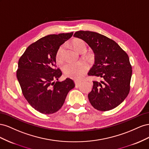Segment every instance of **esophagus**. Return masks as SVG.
Masks as SVG:
<instances>
[{
	"instance_id": "34e87169",
	"label": "esophagus",
	"mask_w": 149,
	"mask_h": 149,
	"mask_svg": "<svg viewBox=\"0 0 149 149\" xmlns=\"http://www.w3.org/2000/svg\"><path fill=\"white\" fill-rule=\"evenodd\" d=\"M74 82H75V86L77 87V86H79V84H80V83H81V81H79V80H75Z\"/></svg>"
}]
</instances>
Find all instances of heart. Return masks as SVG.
Here are the masks:
<instances>
[{
    "instance_id": "heart-1",
    "label": "heart",
    "mask_w": 149,
    "mask_h": 149,
    "mask_svg": "<svg viewBox=\"0 0 149 149\" xmlns=\"http://www.w3.org/2000/svg\"><path fill=\"white\" fill-rule=\"evenodd\" d=\"M72 45L79 52L86 51V45L85 42L80 39H75L72 41ZM64 47L62 45L57 49L56 54V60L57 62H61L63 58ZM88 70V65L84 62L76 63H67L63 66V71L68 77L73 79H81Z\"/></svg>"
}]
</instances>
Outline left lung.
I'll list each match as a JSON object with an SVG mask.
<instances>
[{
    "mask_svg": "<svg viewBox=\"0 0 149 149\" xmlns=\"http://www.w3.org/2000/svg\"><path fill=\"white\" fill-rule=\"evenodd\" d=\"M74 36L86 42L95 54V64L88 75L100 80L93 81L88 94L90 103L100 111L117 107L130 92L132 70L128 55L114 40L99 33L80 31Z\"/></svg>",
    "mask_w": 149,
    "mask_h": 149,
    "instance_id": "8db88e82",
    "label": "left lung"
}]
</instances>
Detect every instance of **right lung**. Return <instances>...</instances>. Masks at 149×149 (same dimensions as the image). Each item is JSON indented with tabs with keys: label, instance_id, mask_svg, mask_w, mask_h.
I'll use <instances>...</instances> for the list:
<instances>
[{
	"label": "right lung",
	"instance_id": "add662e5",
	"mask_svg": "<svg viewBox=\"0 0 149 149\" xmlns=\"http://www.w3.org/2000/svg\"><path fill=\"white\" fill-rule=\"evenodd\" d=\"M73 33L42 37L30 45L19 58L16 75L22 94L28 103L40 113L57 112L62 107L67 93L75 87L74 82L69 78L55 82L62 74L57 68L56 52Z\"/></svg>",
	"mask_w": 149,
	"mask_h": 149
}]
</instances>
